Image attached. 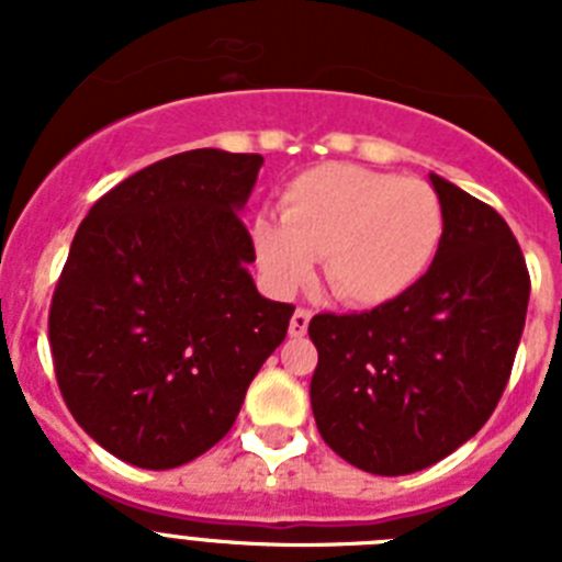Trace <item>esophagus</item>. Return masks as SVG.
I'll return each mask as SVG.
<instances>
[{
  "label": "esophagus",
  "instance_id": "esophagus-1",
  "mask_svg": "<svg viewBox=\"0 0 562 562\" xmlns=\"http://www.w3.org/2000/svg\"><path fill=\"white\" fill-rule=\"evenodd\" d=\"M310 321H312V312L310 310H295V315H292L290 321V335L292 337H304L306 329H310Z\"/></svg>",
  "mask_w": 562,
  "mask_h": 562
}]
</instances>
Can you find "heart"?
I'll return each instance as SVG.
<instances>
[{
    "mask_svg": "<svg viewBox=\"0 0 562 562\" xmlns=\"http://www.w3.org/2000/svg\"><path fill=\"white\" fill-rule=\"evenodd\" d=\"M445 238V207L425 180L349 162L297 173L281 222L258 220L252 247L276 292H295L324 256L326 284L351 306L391 304L428 276Z\"/></svg>",
    "mask_w": 562,
    "mask_h": 562,
    "instance_id": "heart-1",
    "label": "heart"
}]
</instances>
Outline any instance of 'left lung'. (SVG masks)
<instances>
[{"instance_id":"left-lung-1","label":"left lung","mask_w":562,"mask_h":562,"mask_svg":"<svg viewBox=\"0 0 562 562\" xmlns=\"http://www.w3.org/2000/svg\"><path fill=\"white\" fill-rule=\"evenodd\" d=\"M445 238L419 284L355 315H315L310 396L340 459L408 475L473 439L493 416L526 324L529 270L495 207L430 173Z\"/></svg>"}]
</instances>
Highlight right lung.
Listing matches in <instances>:
<instances>
[{
  "mask_svg": "<svg viewBox=\"0 0 562 562\" xmlns=\"http://www.w3.org/2000/svg\"><path fill=\"white\" fill-rule=\"evenodd\" d=\"M261 154L193 148L132 173L78 227L49 304L69 414L117 459L171 470L211 450L295 312L258 295L238 211Z\"/></svg>",
  "mask_w": 562,
  "mask_h": 562,
  "instance_id": "add662e5",
  "label": "right lung"
}]
</instances>
